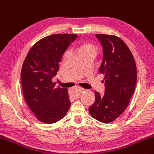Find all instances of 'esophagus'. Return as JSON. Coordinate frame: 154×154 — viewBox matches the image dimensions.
Masks as SVG:
<instances>
[{"label": "esophagus", "instance_id": "34e87169", "mask_svg": "<svg viewBox=\"0 0 154 154\" xmlns=\"http://www.w3.org/2000/svg\"><path fill=\"white\" fill-rule=\"evenodd\" d=\"M83 91H84L83 88H76V93L78 95H80Z\"/></svg>", "mask_w": 154, "mask_h": 154}]
</instances>
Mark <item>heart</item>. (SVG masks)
I'll list each match as a JSON object with an SVG mask.
<instances>
[{
  "instance_id": "1",
  "label": "heart",
  "mask_w": 154,
  "mask_h": 154,
  "mask_svg": "<svg viewBox=\"0 0 154 154\" xmlns=\"http://www.w3.org/2000/svg\"><path fill=\"white\" fill-rule=\"evenodd\" d=\"M80 53L84 51H87V50H95L94 47L93 45H90L88 44H83L80 47Z\"/></svg>"
}]
</instances>
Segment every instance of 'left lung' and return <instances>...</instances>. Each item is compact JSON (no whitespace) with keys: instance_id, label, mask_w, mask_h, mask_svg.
<instances>
[{"instance_id":"obj_1","label":"left lung","mask_w":154,"mask_h":154,"mask_svg":"<svg viewBox=\"0 0 154 154\" xmlns=\"http://www.w3.org/2000/svg\"><path fill=\"white\" fill-rule=\"evenodd\" d=\"M103 50L99 72L104 75V93L95 92L89 107L92 117L103 123L118 118L128 107L135 90L137 71L134 55L125 43L115 35L96 34Z\"/></svg>"}]
</instances>
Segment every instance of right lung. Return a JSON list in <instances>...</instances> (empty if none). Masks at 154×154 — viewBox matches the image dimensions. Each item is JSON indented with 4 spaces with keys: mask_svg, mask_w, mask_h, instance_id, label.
Returning a JSON list of instances; mask_svg holds the SVG:
<instances>
[{
    "mask_svg": "<svg viewBox=\"0 0 154 154\" xmlns=\"http://www.w3.org/2000/svg\"><path fill=\"white\" fill-rule=\"evenodd\" d=\"M75 34H55L38 41L22 66V90L26 104L39 121L53 124L65 116L71 105L67 89L52 82L62 57Z\"/></svg>",
    "mask_w": 154,
    "mask_h": 154,
    "instance_id": "obj_1",
    "label": "right lung"
}]
</instances>
